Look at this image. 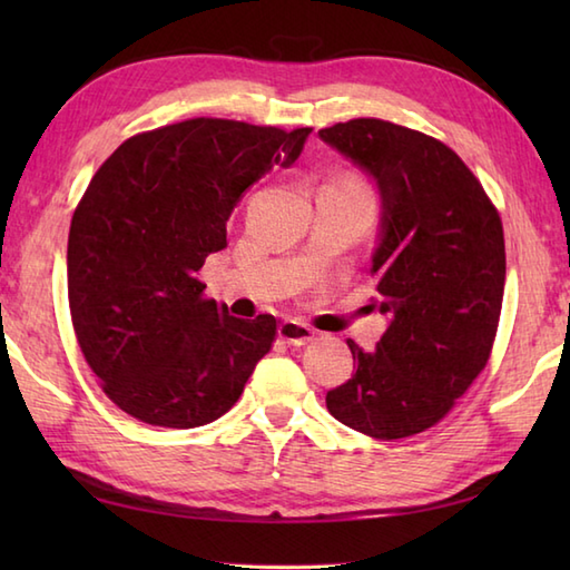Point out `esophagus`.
<instances>
[{
  "mask_svg": "<svg viewBox=\"0 0 570 570\" xmlns=\"http://www.w3.org/2000/svg\"><path fill=\"white\" fill-rule=\"evenodd\" d=\"M278 337H282V341L288 345H306L313 341V337H316V331H313L311 325L292 318V321H284L282 325H278Z\"/></svg>",
  "mask_w": 570,
  "mask_h": 570,
  "instance_id": "1",
  "label": "esophagus"
}]
</instances>
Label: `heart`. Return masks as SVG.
<instances>
[{
    "instance_id": "heart-1",
    "label": "heart",
    "mask_w": 570,
    "mask_h": 570,
    "mask_svg": "<svg viewBox=\"0 0 570 570\" xmlns=\"http://www.w3.org/2000/svg\"><path fill=\"white\" fill-rule=\"evenodd\" d=\"M350 180V184H357V180H353V178H347Z\"/></svg>"
}]
</instances>
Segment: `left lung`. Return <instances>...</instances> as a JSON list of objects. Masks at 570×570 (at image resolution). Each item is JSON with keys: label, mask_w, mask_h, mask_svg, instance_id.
<instances>
[{"label": "left lung", "mask_w": 570, "mask_h": 570, "mask_svg": "<svg viewBox=\"0 0 570 570\" xmlns=\"http://www.w3.org/2000/svg\"><path fill=\"white\" fill-rule=\"evenodd\" d=\"M318 137L377 178L374 304L390 316L370 353L347 341L357 370L325 406L370 439H406L435 426L488 365L507 272L500 213L463 159L423 131L360 117Z\"/></svg>", "instance_id": "left-lung-1"}]
</instances>
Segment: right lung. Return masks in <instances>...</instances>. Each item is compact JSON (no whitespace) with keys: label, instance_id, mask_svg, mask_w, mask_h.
Returning a JSON list of instances; mask_svg holds the SVG:
<instances>
[{"label":"right lung","instance_id":"obj_1","mask_svg":"<svg viewBox=\"0 0 570 570\" xmlns=\"http://www.w3.org/2000/svg\"><path fill=\"white\" fill-rule=\"evenodd\" d=\"M311 135L196 117L129 137L82 193L68 235L72 331L102 392L151 426L220 419L276 341V318H235L198 278L227 247L254 180Z\"/></svg>","mask_w":570,"mask_h":570}]
</instances>
